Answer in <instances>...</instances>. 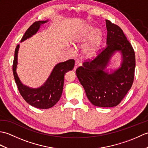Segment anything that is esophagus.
<instances>
[{"mask_svg": "<svg viewBox=\"0 0 148 148\" xmlns=\"http://www.w3.org/2000/svg\"><path fill=\"white\" fill-rule=\"evenodd\" d=\"M81 65V64H80V63L79 62H76V63H75V65H74V71H76V69H77V67H79V66Z\"/></svg>", "mask_w": 148, "mask_h": 148, "instance_id": "obj_1", "label": "esophagus"}]
</instances>
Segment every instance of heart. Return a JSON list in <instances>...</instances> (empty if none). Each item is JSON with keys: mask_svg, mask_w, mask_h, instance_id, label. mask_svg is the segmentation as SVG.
<instances>
[{"mask_svg": "<svg viewBox=\"0 0 148 148\" xmlns=\"http://www.w3.org/2000/svg\"><path fill=\"white\" fill-rule=\"evenodd\" d=\"M89 36L88 40L84 47L83 51L88 57L92 58L98 53L100 45H101L102 39V33L101 30L98 29H94L92 25H88L83 28L79 35L76 36L72 40L74 44H76L83 41L87 39Z\"/></svg>", "mask_w": 148, "mask_h": 148, "instance_id": "1", "label": "heart"}]
</instances>
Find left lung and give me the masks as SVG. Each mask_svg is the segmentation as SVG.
Segmentation results:
<instances>
[{"instance_id": "left-lung-1", "label": "left lung", "mask_w": 148, "mask_h": 148, "mask_svg": "<svg viewBox=\"0 0 148 148\" xmlns=\"http://www.w3.org/2000/svg\"><path fill=\"white\" fill-rule=\"evenodd\" d=\"M107 46L92 60L78 67L76 75L93 105L102 108L118 106L131 88L136 56L130 42L119 26L106 20ZM116 51L122 55L121 67L109 73L105 69Z\"/></svg>"}]
</instances>
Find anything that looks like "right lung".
Instances as JSON below:
<instances>
[{"label": "right lung", "instance_id": "right-lung-1", "mask_svg": "<svg viewBox=\"0 0 148 148\" xmlns=\"http://www.w3.org/2000/svg\"><path fill=\"white\" fill-rule=\"evenodd\" d=\"M47 21H48L46 20L34 22L25 33L21 42L36 34L40 25L45 23ZM19 47L20 45H18L15 49L12 71L15 82L21 95L28 103L36 108L45 109L52 108L60 99L64 87V75L69 71L73 69L75 64L74 60L70 59L56 64L48 79L42 86L38 88H32L22 84L16 73Z\"/></svg>", "mask_w": 148, "mask_h": 148}]
</instances>
